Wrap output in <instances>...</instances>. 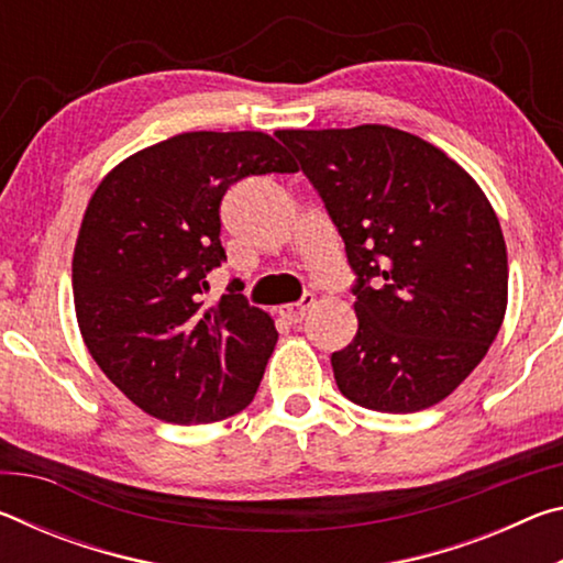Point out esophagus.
<instances>
[{"instance_id":"34e87169","label":"esophagus","mask_w":563,"mask_h":563,"mask_svg":"<svg viewBox=\"0 0 563 563\" xmlns=\"http://www.w3.org/2000/svg\"><path fill=\"white\" fill-rule=\"evenodd\" d=\"M312 302H316V298H312V292H305L298 302L280 305L278 316H280L285 322H300V320L305 318V312L310 310Z\"/></svg>"}]
</instances>
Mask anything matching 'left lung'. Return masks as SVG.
<instances>
[{"instance_id": "obj_1", "label": "left lung", "mask_w": 563, "mask_h": 563, "mask_svg": "<svg viewBox=\"0 0 563 563\" xmlns=\"http://www.w3.org/2000/svg\"><path fill=\"white\" fill-rule=\"evenodd\" d=\"M345 241L357 335L332 352L350 402L419 412L487 355L507 312V243L489 198L424 139L383 123L275 133Z\"/></svg>"}]
</instances>
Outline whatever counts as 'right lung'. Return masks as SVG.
I'll list each match as a JSON object with an SVG mask.
<instances>
[{"label": "right lung", "instance_id": "obj_1", "mask_svg": "<svg viewBox=\"0 0 563 563\" xmlns=\"http://www.w3.org/2000/svg\"><path fill=\"white\" fill-rule=\"evenodd\" d=\"M295 170L263 131H188L123 158L93 190L71 261L76 320L101 373L146 415L208 424L251 405L278 330L238 280L213 305L201 295L225 261V190Z\"/></svg>", "mask_w": 563, "mask_h": 563}]
</instances>
